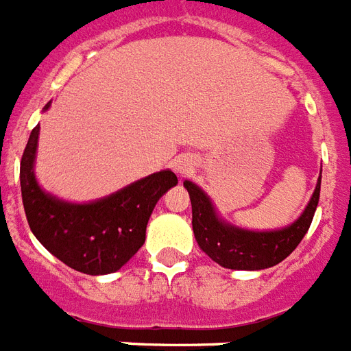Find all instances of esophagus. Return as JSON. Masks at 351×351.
Segmentation results:
<instances>
[{
	"mask_svg": "<svg viewBox=\"0 0 351 351\" xmlns=\"http://www.w3.org/2000/svg\"><path fill=\"white\" fill-rule=\"evenodd\" d=\"M191 167H193V164H191L189 158H176V160L173 162V169H175L176 173H180L182 176L187 175L191 171Z\"/></svg>",
	"mask_w": 351,
	"mask_h": 351,
	"instance_id": "34e87169",
	"label": "esophagus"
}]
</instances>
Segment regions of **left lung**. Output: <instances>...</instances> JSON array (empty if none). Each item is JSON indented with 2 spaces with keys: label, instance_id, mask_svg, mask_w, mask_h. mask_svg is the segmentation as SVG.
<instances>
[{
  "label": "left lung",
  "instance_id": "obj_1",
  "mask_svg": "<svg viewBox=\"0 0 351 351\" xmlns=\"http://www.w3.org/2000/svg\"><path fill=\"white\" fill-rule=\"evenodd\" d=\"M184 187L189 193L193 205V230L200 249L213 261L234 270H261L281 263L287 256L294 252L310 229L314 213L319 204L321 176L315 185L312 200L299 220L290 227L270 232H254L232 227L216 216L209 196L195 185L185 180Z\"/></svg>",
  "mask_w": 351,
  "mask_h": 351
}]
</instances>
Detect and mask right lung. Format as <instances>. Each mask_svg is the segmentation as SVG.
Wrapping results in <instances>:
<instances>
[{
  "label": "right lung",
  "mask_w": 351,
  "mask_h": 351,
  "mask_svg": "<svg viewBox=\"0 0 351 351\" xmlns=\"http://www.w3.org/2000/svg\"><path fill=\"white\" fill-rule=\"evenodd\" d=\"M48 108V104H47ZM39 126L21 156V196L28 225L48 252L82 274H111L128 263L146 240V227L160 196L178 184L160 171L93 204H66L47 195L34 176Z\"/></svg>",
  "instance_id": "1"
}]
</instances>
